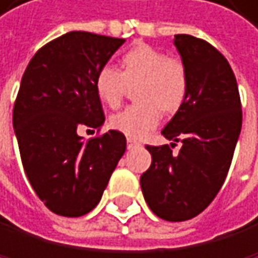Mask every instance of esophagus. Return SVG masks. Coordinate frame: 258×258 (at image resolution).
<instances>
[{"label":"esophagus","mask_w":258,"mask_h":258,"mask_svg":"<svg viewBox=\"0 0 258 258\" xmlns=\"http://www.w3.org/2000/svg\"><path fill=\"white\" fill-rule=\"evenodd\" d=\"M126 144H128V149H133V148L141 146V143H140V141H136L135 138H128V140H126Z\"/></svg>","instance_id":"esophagus-1"}]
</instances>
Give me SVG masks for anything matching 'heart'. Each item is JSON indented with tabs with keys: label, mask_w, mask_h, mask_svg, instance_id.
I'll use <instances>...</instances> for the list:
<instances>
[{
	"label": "heart",
	"mask_w": 258,
	"mask_h": 258,
	"mask_svg": "<svg viewBox=\"0 0 258 258\" xmlns=\"http://www.w3.org/2000/svg\"><path fill=\"white\" fill-rule=\"evenodd\" d=\"M138 104L114 114L109 125L130 138H143L160 120V110L175 114L189 91V75L184 62L168 57L149 44H136L120 57L118 70L106 66L94 77V91L101 102L117 109L128 88H135Z\"/></svg>",
	"instance_id": "b5f03b06"
}]
</instances>
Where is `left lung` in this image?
<instances>
[{"label":"left lung","instance_id":"left-lung-1","mask_svg":"<svg viewBox=\"0 0 258 258\" xmlns=\"http://www.w3.org/2000/svg\"><path fill=\"white\" fill-rule=\"evenodd\" d=\"M189 75L186 101L162 135L172 144L146 146L151 167L141 175L144 201L167 222L194 218L215 199L230 170L242 110L236 77L225 56L206 40L175 35ZM182 143L178 153L171 149Z\"/></svg>","mask_w":258,"mask_h":258}]
</instances>
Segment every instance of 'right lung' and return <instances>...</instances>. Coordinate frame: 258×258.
Wrapping results in <instances>:
<instances>
[{
  "label": "right lung",
  "instance_id": "right-lung-1",
  "mask_svg": "<svg viewBox=\"0 0 258 258\" xmlns=\"http://www.w3.org/2000/svg\"><path fill=\"white\" fill-rule=\"evenodd\" d=\"M123 38L69 32L35 52L12 110L25 175L44 206L82 217L98 206L126 149L117 130L83 140L78 130L104 123L94 77Z\"/></svg>",
  "mask_w": 258,
  "mask_h": 258
}]
</instances>
